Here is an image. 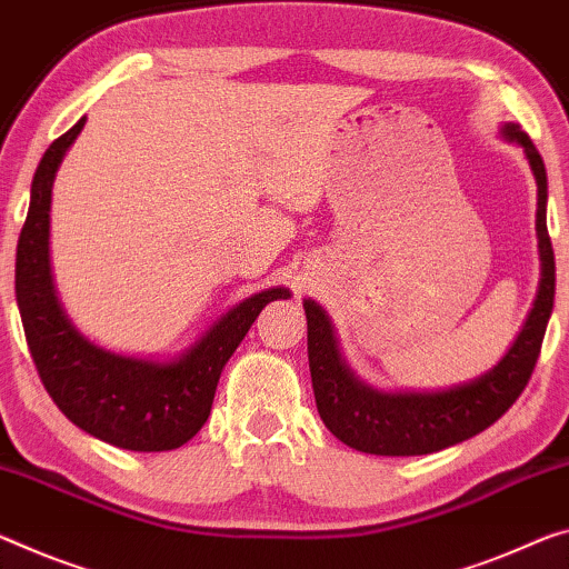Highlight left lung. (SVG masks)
I'll return each mask as SVG.
<instances>
[{"label":"left lung","mask_w":569,"mask_h":569,"mask_svg":"<svg viewBox=\"0 0 569 569\" xmlns=\"http://www.w3.org/2000/svg\"><path fill=\"white\" fill-rule=\"evenodd\" d=\"M503 139L519 143L537 179V238L542 281L517 341L489 372L471 382L436 392H385L351 372L333 337V327L317 301L306 299L309 369L317 408L333 436L349 448L375 456H426L463 443L493 426L529 382L542 351L549 313L555 306V250L547 232L545 161L519 123H503Z\"/></svg>","instance_id":"left-lung-1"}]
</instances>
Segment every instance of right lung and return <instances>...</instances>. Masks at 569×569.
<instances>
[{
  "label": "right lung",
  "mask_w": 569,
  "mask_h": 569,
  "mask_svg": "<svg viewBox=\"0 0 569 569\" xmlns=\"http://www.w3.org/2000/svg\"><path fill=\"white\" fill-rule=\"evenodd\" d=\"M86 119L50 143L34 171L30 210L17 242L14 288L32 362L60 412L90 436L126 450H174L194 438L212 410L232 351L270 301L288 288H266L224 313L194 347L171 362L113 355L88 341L60 309L50 273L52 182Z\"/></svg>",
  "instance_id": "add662e5"
}]
</instances>
